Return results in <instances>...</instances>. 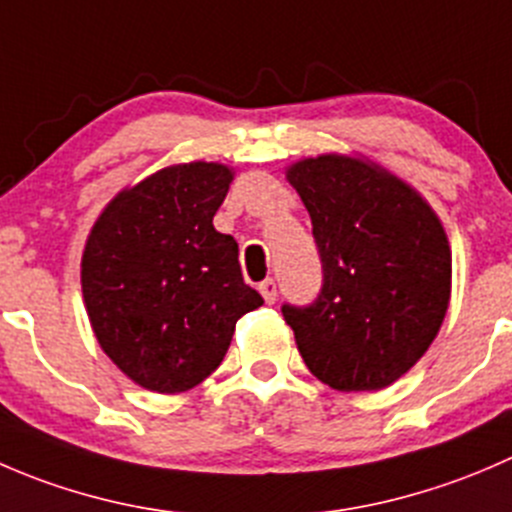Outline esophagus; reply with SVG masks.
Wrapping results in <instances>:
<instances>
[{
	"mask_svg": "<svg viewBox=\"0 0 512 512\" xmlns=\"http://www.w3.org/2000/svg\"><path fill=\"white\" fill-rule=\"evenodd\" d=\"M258 291H261L263 301H266V303H273V301H276L278 288H276V281H273V278H266V281L258 283Z\"/></svg>",
	"mask_w": 512,
	"mask_h": 512,
	"instance_id": "1",
	"label": "esophagus"
}]
</instances>
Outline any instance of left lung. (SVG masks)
Masks as SVG:
<instances>
[{"label":"left lung","instance_id":"obj_1","mask_svg":"<svg viewBox=\"0 0 512 512\" xmlns=\"http://www.w3.org/2000/svg\"><path fill=\"white\" fill-rule=\"evenodd\" d=\"M313 224L321 291L283 303L308 371L336 391H378L433 343L450 298V249L411 186L346 156L288 169Z\"/></svg>","mask_w":512,"mask_h":512}]
</instances>
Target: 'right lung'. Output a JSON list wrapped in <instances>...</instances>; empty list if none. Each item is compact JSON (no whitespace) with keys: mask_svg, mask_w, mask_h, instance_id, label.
<instances>
[{"mask_svg":"<svg viewBox=\"0 0 512 512\" xmlns=\"http://www.w3.org/2000/svg\"><path fill=\"white\" fill-rule=\"evenodd\" d=\"M231 171L179 164L121 191L91 229L82 291L96 341L139 386L179 393L219 368L236 321L263 303L239 244L214 229Z\"/></svg>","mask_w":512,"mask_h":512,"instance_id":"right-lung-1","label":"right lung"}]
</instances>
